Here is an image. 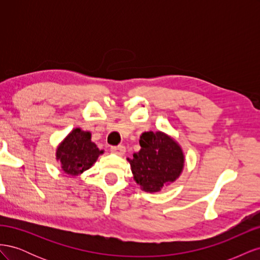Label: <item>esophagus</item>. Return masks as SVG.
Masks as SVG:
<instances>
[{
	"label": "esophagus",
	"mask_w": 260,
	"mask_h": 260,
	"mask_svg": "<svg viewBox=\"0 0 260 260\" xmlns=\"http://www.w3.org/2000/svg\"><path fill=\"white\" fill-rule=\"evenodd\" d=\"M111 152L116 154V155H119L122 156L125 152V147L123 145H118V146H112L111 147Z\"/></svg>",
	"instance_id": "obj_1"
}]
</instances>
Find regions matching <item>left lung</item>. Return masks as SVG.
<instances>
[{
	"label": "left lung",
	"mask_w": 260,
	"mask_h": 260,
	"mask_svg": "<svg viewBox=\"0 0 260 260\" xmlns=\"http://www.w3.org/2000/svg\"><path fill=\"white\" fill-rule=\"evenodd\" d=\"M140 145L128 161L141 190L159 192L175 182L184 167V154L176 141L161 131H148L140 137Z\"/></svg>",
	"instance_id": "1"
}]
</instances>
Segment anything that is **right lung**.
<instances>
[{
    "instance_id": "right-lung-1",
    "label": "right lung",
    "mask_w": 260,
    "mask_h": 260,
    "mask_svg": "<svg viewBox=\"0 0 260 260\" xmlns=\"http://www.w3.org/2000/svg\"><path fill=\"white\" fill-rule=\"evenodd\" d=\"M104 151H100L91 141V133L80 128L74 129L62 140L56 149V159L59 160L65 174L77 177L88 170Z\"/></svg>"
}]
</instances>
